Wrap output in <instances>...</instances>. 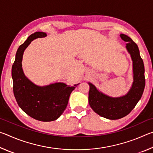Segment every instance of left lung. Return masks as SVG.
Here are the masks:
<instances>
[{
    "mask_svg": "<svg viewBox=\"0 0 153 153\" xmlns=\"http://www.w3.org/2000/svg\"><path fill=\"white\" fill-rule=\"evenodd\" d=\"M120 37L127 42V51L133 61L134 82L130 90L123 97L113 98L100 92L88 82L90 107L101 117L113 120L122 118L131 112L141 98L145 87L144 66L138 46L127 35L121 33Z\"/></svg>",
    "mask_w": 153,
    "mask_h": 153,
    "instance_id": "8db88e82",
    "label": "left lung"
}]
</instances>
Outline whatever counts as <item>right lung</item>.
I'll list each match as a JSON object with an SVG mask.
<instances>
[{
  "mask_svg": "<svg viewBox=\"0 0 153 153\" xmlns=\"http://www.w3.org/2000/svg\"><path fill=\"white\" fill-rule=\"evenodd\" d=\"M46 36L45 32H36L19 46L11 71L13 88L18 105L31 117L41 121L57 120L66 108L71 92L79 84L69 86L64 83L58 82L39 86L25 76L22 64L25 49L32 40Z\"/></svg>",
  "mask_w": 153,
  "mask_h": 153,
  "instance_id": "obj_1",
  "label": "right lung"
}]
</instances>
